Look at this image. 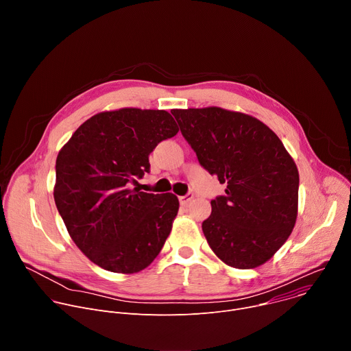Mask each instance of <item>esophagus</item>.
<instances>
[{
  "label": "esophagus",
  "instance_id": "esophagus-1",
  "mask_svg": "<svg viewBox=\"0 0 351 351\" xmlns=\"http://www.w3.org/2000/svg\"><path fill=\"white\" fill-rule=\"evenodd\" d=\"M194 198V194L193 193H187L186 195H182V197H179V202H180V204L182 206H187L191 199Z\"/></svg>",
  "mask_w": 351,
  "mask_h": 351
}]
</instances>
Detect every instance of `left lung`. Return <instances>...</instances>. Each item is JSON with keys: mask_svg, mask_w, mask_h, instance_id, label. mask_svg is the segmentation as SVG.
<instances>
[{"mask_svg": "<svg viewBox=\"0 0 351 351\" xmlns=\"http://www.w3.org/2000/svg\"><path fill=\"white\" fill-rule=\"evenodd\" d=\"M198 162L225 195L203 222L215 256L237 269L274 257L289 239L298 210V171L280 138L261 121L219 107L172 110Z\"/></svg>", "mask_w": 351, "mask_h": 351, "instance_id": "obj_1", "label": "left lung"}]
</instances>
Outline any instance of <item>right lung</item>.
<instances>
[{
	"mask_svg": "<svg viewBox=\"0 0 351 351\" xmlns=\"http://www.w3.org/2000/svg\"><path fill=\"white\" fill-rule=\"evenodd\" d=\"M178 132L164 110L121 108L87 119L60 149L56 206L71 239L95 265L136 274L160 254L179 199L130 184L149 171L156 145Z\"/></svg>",
	"mask_w": 351,
	"mask_h": 351,
	"instance_id": "right-lung-1",
	"label": "right lung"
}]
</instances>
